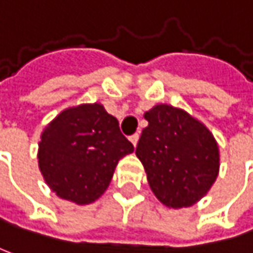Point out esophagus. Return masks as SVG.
<instances>
[{
	"mask_svg": "<svg viewBox=\"0 0 253 253\" xmlns=\"http://www.w3.org/2000/svg\"><path fill=\"white\" fill-rule=\"evenodd\" d=\"M138 138H139V135H138V134H134V135L129 136V141L134 144V147H136V144H138Z\"/></svg>",
	"mask_w": 253,
	"mask_h": 253,
	"instance_id": "34e87169",
	"label": "esophagus"
}]
</instances>
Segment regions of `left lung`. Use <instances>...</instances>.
Wrapping results in <instances>:
<instances>
[{"label": "left lung", "mask_w": 253, "mask_h": 253, "mask_svg": "<svg viewBox=\"0 0 253 253\" xmlns=\"http://www.w3.org/2000/svg\"><path fill=\"white\" fill-rule=\"evenodd\" d=\"M135 154L155 197L167 208L197 203L219 174V147L208 128L186 111L155 105L144 114Z\"/></svg>", "instance_id": "8db88e82"}]
</instances>
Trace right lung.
Listing matches in <instances>:
<instances>
[{"label": "right lung", "instance_id": "add662e5", "mask_svg": "<svg viewBox=\"0 0 253 253\" xmlns=\"http://www.w3.org/2000/svg\"><path fill=\"white\" fill-rule=\"evenodd\" d=\"M134 151L118 119L100 103L67 108L44 128L39 167L59 197L76 205L98 200L108 189L118 161Z\"/></svg>", "mask_w": 253, "mask_h": 253}]
</instances>
